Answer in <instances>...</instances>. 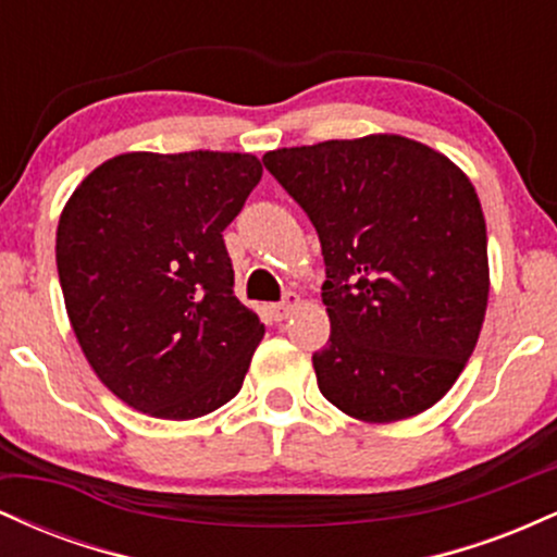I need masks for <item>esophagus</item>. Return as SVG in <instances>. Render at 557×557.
Here are the masks:
<instances>
[{"instance_id":"34e87169","label":"esophagus","mask_w":557,"mask_h":557,"mask_svg":"<svg viewBox=\"0 0 557 557\" xmlns=\"http://www.w3.org/2000/svg\"><path fill=\"white\" fill-rule=\"evenodd\" d=\"M300 306V296L298 293H287V296L280 300V304H272L270 306V311H272V317L277 319V322H283V319H287L293 314V311H296Z\"/></svg>"}]
</instances>
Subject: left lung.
Wrapping results in <instances>:
<instances>
[{"instance_id":"8db88e82","label":"left lung","mask_w":557,"mask_h":557,"mask_svg":"<svg viewBox=\"0 0 557 557\" xmlns=\"http://www.w3.org/2000/svg\"><path fill=\"white\" fill-rule=\"evenodd\" d=\"M264 168L322 243L332 332L311 361L324 398L369 424L432 408L487 311V225L466 172L395 133L267 151Z\"/></svg>"}]
</instances>
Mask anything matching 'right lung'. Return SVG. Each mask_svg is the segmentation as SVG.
<instances>
[{
    "label": "right lung",
    "mask_w": 557,
    "mask_h": 557,
    "mask_svg": "<svg viewBox=\"0 0 557 557\" xmlns=\"http://www.w3.org/2000/svg\"><path fill=\"white\" fill-rule=\"evenodd\" d=\"M259 181L253 154L127 151L67 198L57 272L70 324L136 411L185 421L238 395L264 324L235 298L222 230Z\"/></svg>",
    "instance_id": "add662e5"
}]
</instances>
